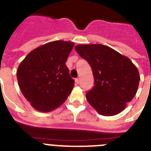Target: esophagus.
I'll list each match as a JSON object with an SVG mask.
<instances>
[{"label":"esophagus","instance_id":"34e87169","mask_svg":"<svg viewBox=\"0 0 151 151\" xmlns=\"http://www.w3.org/2000/svg\"><path fill=\"white\" fill-rule=\"evenodd\" d=\"M76 84H79V79L78 78H76Z\"/></svg>","mask_w":151,"mask_h":151}]
</instances>
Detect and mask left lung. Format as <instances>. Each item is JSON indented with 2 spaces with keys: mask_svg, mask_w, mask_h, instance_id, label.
<instances>
[{
  "mask_svg": "<svg viewBox=\"0 0 151 151\" xmlns=\"http://www.w3.org/2000/svg\"><path fill=\"white\" fill-rule=\"evenodd\" d=\"M75 49L93 72L94 86L86 94L89 104L103 116L122 112L138 90L140 76L136 66L128 57L106 45H79Z\"/></svg>",
  "mask_w": 151,
  "mask_h": 151,
  "instance_id": "1",
  "label": "left lung"
}]
</instances>
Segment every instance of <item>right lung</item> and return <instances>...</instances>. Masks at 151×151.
<instances>
[{
    "instance_id": "1",
    "label": "right lung",
    "mask_w": 151,
    "mask_h": 151,
    "mask_svg": "<svg viewBox=\"0 0 151 151\" xmlns=\"http://www.w3.org/2000/svg\"><path fill=\"white\" fill-rule=\"evenodd\" d=\"M74 43L54 41L38 47L21 62L17 72L22 94L38 111L50 112L66 100L74 87L66 65Z\"/></svg>"
}]
</instances>
